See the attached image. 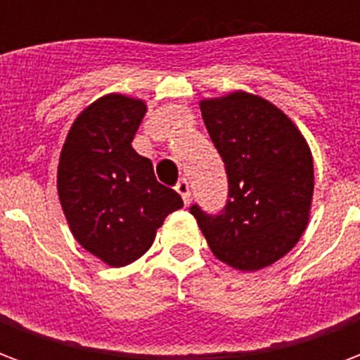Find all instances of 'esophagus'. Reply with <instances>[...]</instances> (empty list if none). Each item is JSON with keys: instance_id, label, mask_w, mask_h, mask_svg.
I'll use <instances>...</instances> for the list:
<instances>
[{"instance_id": "obj_1", "label": "esophagus", "mask_w": 360, "mask_h": 360, "mask_svg": "<svg viewBox=\"0 0 360 360\" xmlns=\"http://www.w3.org/2000/svg\"><path fill=\"white\" fill-rule=\"evenodd\" d=\"M175 191L179 193L181 198H183V202L188 204L191 202V187H188V181L187 179H179L177 181V185H175Z\"/></svg>"}]
</instances>
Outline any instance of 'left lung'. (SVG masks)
Here are the masks:
<instances>
[{"instance_id": "1", "label": "left lung", "mask_w": 360, "mask_h": 360, "mask_svg": "<svg viewBox=\"0 0 360 360\" xmlns=\"http://www.w3.org/2000/svg\"><path fill=\"white\" fill-rule=\"evenodd\" d=\"M200 111L226 164L229 195L219 214L198 204L191 214L218 260L235 270H262L285 257L309 224V144L279 108L243 90L202 100Z\"/></svg>"}]
</instances>
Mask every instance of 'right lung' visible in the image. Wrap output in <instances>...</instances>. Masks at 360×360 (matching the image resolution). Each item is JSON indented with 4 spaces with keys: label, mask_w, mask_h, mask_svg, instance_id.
I'll list each match as a JSON object with an SVG mask.
<instances>
[{
    "label": "right lung",
    "mask_w": 360,
    "mask_h": 360,
    "mask_svg": "<svg viewBox=\"0 0 360 360\" xmlns=\"http://www.w3.org/2000/svg\"><path fill=\"white\" fill-rule=\"evenodd\" d=\"M144 113L142 100L98 98L75 119L59 156L58 195L71 233L111 268L141 258L158 227L183 206L131 146Z\"/></svg>",
    "instance_id": "1"
}]
</instances>
